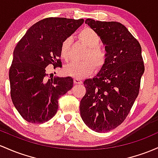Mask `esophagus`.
Wrapping results in <instances>:
<instances>
[{"label":"esophagus","mask_w":158,"mask_h":158,"mask_svg":"<svg viewBox=\"0 0 158 158\" xmlns=\"http://www.w3.org/2000/svg\"><path fill=\"white\" fill-rule=\"evenodd\" d=\"M74 83H75V84H82V81L77 79V78H74Z\"/></svg>","instance_id":"1"}]
</instances>
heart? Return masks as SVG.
Wrapping results in <instances>:
<instances>
[{
	"label": "heart",
	"mask_w": 158,
	"mask_h": 158,
	"mask_svg": "<svg viewBox=\"0 0 158 158\" xmlns=\"http://www.w3.org/2000/svg\"><path fill=\"white\" fill-rule=\"evenodd\" d=\"M78 38L88 47V52L84 56V61L70 62L64 68L66 75L73 76L77 79H82L93 72L96 67L100 70L104 65L106 60V54L99 44L100 37L99 34L90 27H85L79 31ZM70 39H65L60 47V55L64 60H68Z\"/></svg>",
	"instance_id": "obj_1"
}]
</instances>
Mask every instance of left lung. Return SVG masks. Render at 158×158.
I'll return each mask as SVG.
<instances>
[{"mask_svg": "<svg viewBox=\"0 0 158 158\" xmlns=\"http://www.w3.org/2000/svg\"><path fill=\"white\" fill-rule=\"evenodd\" d=\"M105 45L106 60L93 79L84 81L80 101L85 124L98 133L115 129L126 118L139 94L145 71L142 48L127 27L117 22L87 19Z\"/></svg>", "mask_w": 158, "mask_h": 158, "instance_id": "1", "label": "left lung"}]
</instances>
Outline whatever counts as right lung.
I'll return each instance as SVG.
<instances>
[{"label":"right lung","mask_w":158,"mask_h":158,"mask_svg":"<svg viewBox=\"0 0 158 158\" xmlns=\"http://www.w3.org/2000/svg\"><path fill=\"white\" fill-rule=\"evenodd\" d=\"M84 19L46 18L33 25L17 43L9 73L10 94L25 121L43 123L58 109V99L73 85L70 76L46 79V67H61V43L75 32Z\"/></svg>","instance_id":"add662e5"}]
</instances>
